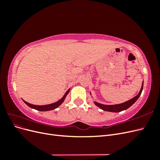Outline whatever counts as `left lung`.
<instances>
[{
	"mask_svg": "<svg viewBox=\"0 0 160 160\" xmlns=\"http://www.w3.org/2000/svg\"><path fill=\"white\" fill-rule=\"evenodd\" d=\"M143 83L142 85L141 89H140L139 93L136 96L134 97V98H133L132 99L125 101V102H124V103H120V104H115V105H104V104H101V103L97 102V101H94V104L102 110L105 111H109V112L117 113V112H120V111H122L124 110H126L127 109L130 108L131 106H132L135 102V101L138 99L139 96L142 94V92L143 90ZM90 95H91V92H90Z\"/></svg>",
	"mask_w": 160,
	"mask_h": 160,
	"instance_id": "1",
	"label": "left lung"
}]
</instances>
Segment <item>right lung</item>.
<instances>
[{
  "label": "right lung",
  "instance_id": "right-lung-1",
  "mask_svg": "<svg viewBox=\"0 0 160 160\" xmlns=\"http://www.w3.org/2000/svg\"><path fill=\"white\" fill-rule=\"evenodd\" d=\"M69 91H70V89H68V91L66 92L65 95L62 96V98L61 99H59V101H57V102L51 103V104H48V105H32V104L28 103V102H27V101H24L23 99H22V101H24V102H25V104H27L28 106V107H30L31 108H32L34 109H36V110L40 111H51V110H52V109H55L57 108L58 107H59V106H60L62 103H63V101L65 99L67 94L69 93Z\"/></svg>",
  "mask_w": 160,
  "mask_h": 160
}]
</instances>
